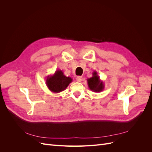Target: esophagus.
I'll return each instance as SVG.
<instances>
[{
    "instance_id": "34e87169",
    "label": "esophagus",
    "mask_w": 152,
    "mask_h": 152,
    "mask_svg": "<svg viewBox=\"0 0 152 152\" xmlns=\"http://www.w3.org/2000/svg\"><path fill=\"white\" fill-rule=\"evenodd\" d=\"M76 80L77 82H80L82 80V77L81 76H78L77 78H76Z\"/></svg>"
}]
</instances>
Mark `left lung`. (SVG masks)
Returning <instances> with one entry per match:
<instances>
[{
	"mask_svg": "<svg viewBox=\"0 0 152 152\" xmlns=\"http://www.w3.org/2000/svg\"><path fill=\"white\" fill-rule=\"evenodd\" d=\"M92 74H93L92 77L87 79L88 87L92 91L96 92V93L102 92L104 88V84L103 82L100 80L98 73L96 71H94Z\"/></svg>",
	"mask_w": 152,
	"mask_h": 152,
	"instance_id": "left-lung-1",
	"label": "left lung"
}]
</instances>
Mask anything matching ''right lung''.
I'll return each mask as SVG.
<instances>
[{"instance_id":"add662e5","label":"right lung","mask_w":152,"mask_h":152,"mask_svg":"<svg viewBox=\"0 0 152 152\" xmlns=\"http://www.w3.org/2000/svg\"><path fill=\"white\" fill-rule=\"evenodd\" d=\"M72 80L70 77L64 75L62 70H58L53 75L47 77L45 84L50 91L54 93H58L65 90Z\"/></svg>"}]
</instances>
